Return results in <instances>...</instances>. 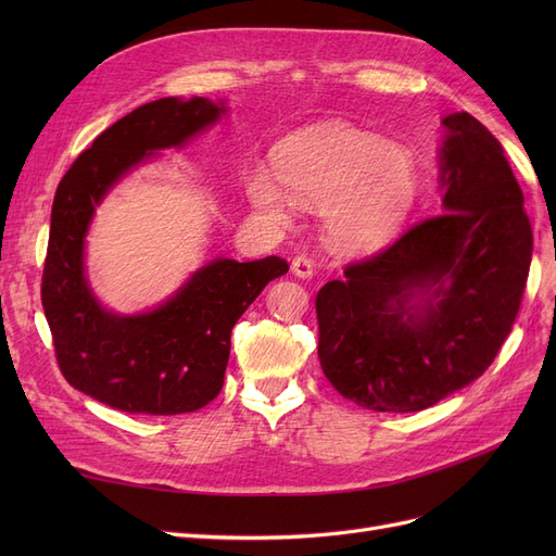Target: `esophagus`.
I'll return each mask as SVG.
<instances>
[{"label":"esophagus","mask_w":556,"mask_h":556,"mask_svg":"<svg viewBox=\"0 0 556 556\" xmlns=\"http://www.w3.org/2000/svg\"><path fill=\"white\" fill-rule=\"evenodd\" d=\"M292 274L299 278H311L313 276V260L306 255H296L292 260Z\"/></svg>","instance_id":"1"}]
</instances>
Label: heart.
<instances>
[{
  "mask_svg": "<svg viewBox=\"0 0 556 556\" xmlns=\"http://www.w3.org/2000/svg\"><path fill=\"white\" fill-rule=\"evenodd\" d=\"M276 176L252 172V206L280 223L294 197L323 204L329 241L343 250L380 243L413 206L417 164L410 150L378 134L345 125H323L285 141L276 153Z\"/></svg>",
  "mask_w": 556,
  "mask_h": 556,
  "instance_id": "heart-1",
  "label": "heart"
}]
</instances>
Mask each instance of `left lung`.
Returning <instances> with one entry per match:
<instances>
[{"mask_svg":"<svg viewBox=\"0 0 556 556\" xmlns=\"http://www.w3.org/2000/svg\"><path fill=\"white\" fill-rule=\"evenodd\" d=\"M443 211L317 292V357L341 396L417 413L480 378L508 339L533 233L501 143L473 115L443 117Z\"/></svg>","mask_w":556,"mask_h":556,"instance_id":"left-lung-1","label":"left lung"}]
</instances>
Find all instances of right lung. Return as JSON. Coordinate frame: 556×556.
<instances>
[{"mask_svg": "<svg viewBox=\"0 0 556 556\" xmlns=\"http://www.w3.org/2000/svg\"><path fill=\"white\" fill-rule=\"evenodd\" d=\"M225 113L204 97L134 109L76 157L58 185L41 278V304L66 382L123 413L178 415L223 390L231 329L266 282L288 274L280 257L213 260L160 308L115 315L92 296L83 248L94 206L155 150L182 146Z\"/></svg>", "mask_w": 556, "mask_h": 556, "instance_id": "1", "label": "right lung"}]
</instances>
